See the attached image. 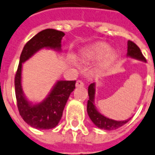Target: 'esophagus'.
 <instances>
[{"label":"esophagus","instance_id":"1","mask_svg":"<svg viewBox=\"0 0 155 155\" xmlns=\"http://www.w3.org/2000/svg\"><path fill=\"white\" fill-rule=\"evenodd\" d=\"M82 86H84L83 81H80V80H78V81H77V82H76V87H82Z\"/></svg>","mask_w":155,"mask_h":155}]
</instances>
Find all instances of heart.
I'll return each instance as SVG.
<instances>
[{
	"label": "heart",
	"instance_id": "1",
	"mask_svg": "<svg viewBox=\"0 0 155 155\" xmlns=\"http://www.w3.org/2000/svg\"><path fill=\"white\" fill-rule=\"evenodd\" d=\"M78 56L81 61L85 62H90L104 57L103 65H107L115 61L117 54L114 50H111L108 44L105 43H96L81 49Z\"/></svg>",
	"mask_w": 155,
	"mask_h": 155
}]
</instances>
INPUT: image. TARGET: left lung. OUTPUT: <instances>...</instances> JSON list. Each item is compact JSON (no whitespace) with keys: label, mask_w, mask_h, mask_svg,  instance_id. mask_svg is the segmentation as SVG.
<instances>
[{"label":"left lung","mask_w":155,"mask_h":155,"mask_svg":"<svg viewBox=\"0 0 155 155\" xmlns=\"http://www.w3.org/2000/svg\"><path fill=\"white\" fill-rule=\"evenodd\" d=\"M127 57L136 59L140 61L146 62V60L141 53V50L134 42L128 41V49H127ZM95 91H96V83H91L88 86L89 100L87 102V113L91 120L94 124V125L98 128L104 130H114V129L120 128L124 124L128 122L131 118H129L125 120H115L112 119L107 117L102 113L94 105L95 99Z\"/></svg>","instance_id":"8db88e82"}]
</instances>
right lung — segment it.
Returning <instances> with one entry per match:
<instances>
[{
    "label": "right lung",
    "instance_id": "add662e5",
    "mask_svg": "<svg viewBox=\"0 0 155 155\" xmlns=\"http://www.w3.org/2000/svg\"><path fill=\"white\" fill-rule=\"evenodd\" d=\"M64 35V32L55 29L44 30L26 43L20 56L14 81L18 108L24 121L35 129H51L58 124L69 95L75 89L76 81H56L45 99L33 103L27 99L22 89V64L42 49L61 52Z\"/></svg>",
    "mask_w": 155,
    "mask_h": 155
}]
</instances>
